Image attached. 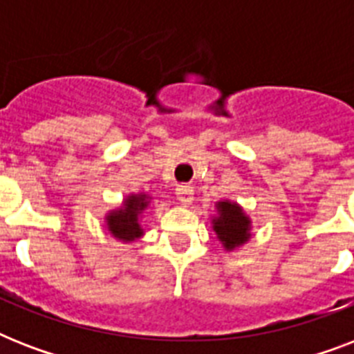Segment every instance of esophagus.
<instances>
[{
	"instance_id": "1",
	"label": "esophagus",
	"mask_w": 354,
	"mask_h": 354,
	"mask_svg": "<svg viewBox=\"0 0 354 354\" xmlns=\"http://www.w3.org/2000/svg\"><path fill=\"white\" fill-rule=\"evenodd\" d=\"M193 194H194V189L191 187V185H187V183H182V185H178L176 189V196L178 200L182 202V204H191L193 202Z\"/></svg>"
}]
</instances>
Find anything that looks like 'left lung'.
Masks as SVG:
<instances>
[{"label":"left lung","mask_w":354,"mask_h":354,"mask_svg":"<svg viewBox=\"0 0 354 354\" xmlns=\"http://www.w3.org/2000/svg\"><path fill=\"white\" fill-rule=\"evenodd\" d=\"M218 211H221V216L213 221V224H215L213 227H215L222 244L227 250H232L242 242H246L248 236H250V233H248L250 221L244 216L241 207H236L235 204H230V202H221Z\"/></svg>","instance_id":"8db88e82"}]
</instances>
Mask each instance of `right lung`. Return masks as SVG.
<instances>
[{"label":"right lung","mask_w":354,"mask_h":354,"mask_svg":"<svg viewBox=\"0 0 354 354\" xmlns=\"http://www.w3.org/2000/svg\"><path fill=\"white\" fill-rule=\"evenodd\" d=\"M145 205H147V196L145 194L127 198L124 209L118 211V213H110V216H108L110 232L121 241H132V239H138V236L143 235L138 224V213L143 209Z\"/></svg>","instance_id":"right-lung-1"}]
</instances>
